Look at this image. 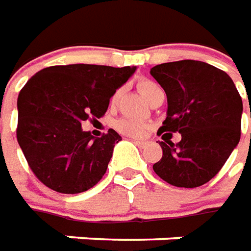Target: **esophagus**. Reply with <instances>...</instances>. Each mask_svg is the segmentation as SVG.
<instances>
[{
  "label": "esophagus",
  "instance_id": "34e87169",
  "mask_svg": "<svg viewBox=\"0 0 251 251\" xmlns=\"http://www.w3.org/2000/svg\"><path fill=\"white\" fill-rule=\"evenodd\" d=\"M131 140L134 142L135 145L139 146V147H145V146L147 145V142H146V140H143V139H136V138H131Z\"/></svg>",
  "mask_w": 251,
  "mask_h": 251
}]
</instances>
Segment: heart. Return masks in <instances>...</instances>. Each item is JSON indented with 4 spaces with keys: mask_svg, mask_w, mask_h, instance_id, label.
<instances>
[{
    "mask_svg": "<svg viewBox=\"0 0 251 251\" xmlns=\"http://www.w3.org/2000/svg\"><path fill=\"white\" fill-rule=\"evenodd\" d=\"M139 89L142 93L145 94V97L149 100L152 94L161 90L159 85L154 82V81H150V79H142L139 81ZM119 94L120 92H116L112 97V102L119 99ZM116 128L119 132H122L124 135H128V136H140V135L145 132L146 124L140 120H135V119H122L116 123Z\"/></svg>",
    "mask_w": 251,
    "mask_h": 251,
    "instance_id": "heart-1",
    "label": "heart"
}]
</instances>
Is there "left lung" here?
<instances>
[{"instance_id": "1", "label": "left lung", "mask_w": 251, "mask_h": 251, "mask_svg": "<svg viewBox=\"0 0 251 251\" xmlns=\"http://www.w3.org/2000/svg\"><path fill=\"white\" fill-rule=\"evenodd\" d=\"M150 73L168 97V116L158 132L181 134L176 145L159 142L162 158L152 169L170 185H204L239 143L242 99L230 75L205 62H169Z\"/></svg>"}]
</instances>
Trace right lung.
Masks as SVG:
<instances>
[{"label": "right lung", "mask_w": 251, "mask_h": 251, "mask_svg": "<svg viewBox=\"0 0 251 251\" xmlns=\"http://www.w3.org/2000/svg\"><path fill=\"white\" fill-rule=\"evenodd\" d=\"M136 67L101 65L51 66L36 73L17 99V142L40 182L59 193H81L105 174L115 129L100 138L82 131L81 123L105 115L116 89Z\"/></svg>", "instance_id": "1"}]
</instances>
